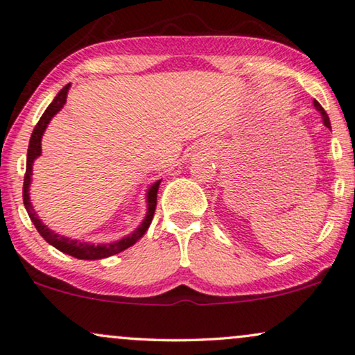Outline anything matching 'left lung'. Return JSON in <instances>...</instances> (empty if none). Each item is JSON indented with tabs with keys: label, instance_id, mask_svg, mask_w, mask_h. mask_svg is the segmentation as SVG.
I'll use <instances>...</instances> for the list:
<instances>
[{
	"label": "left lung",
	"instance_id": "left-lung-1",
	"mask_svg": "<svg viewBox=\"0 0 355 355\" xmlns=\"http://www.w3.org/2000/svg\"><path fill=\"white\" fill-rule=\"evenodd\" d=\"M314 107L315 109L320 112V115H322V118H323V125H325L327 128H331V125H330V118H328V115H327V112L323 110V107L318 104V102L314 99Z\"/></svg>",
	"mask_w": 355,
	"mask_h": 355
}]
</instances>
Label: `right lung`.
I'll return each instance as SVG.
<instances>
[{"label":"right lung","mask_w":355,"mask_h":355,"mask_svg":"<svg viewBox=\"0 0 355 355\" xmlns=\"http://www.w3.org/2000/svg\"><path fill=\"white\" fill-rule=\"evenodd\" d=\"M70 85H65L62 89L58 92V96L54 97V101L48 105V109L44 110V114L41 115L40 121L35 126V130L32 132V137H30V144H28V152H27V169H25V178H24V205L25 209L32 219V223L35 224V227L40 232L41 237H43L49 245H53L54 248H58L59 251H62L65 254L73 256V258L78 259H102V258H109V256H114L121 253L123 250L130 248L139 240L144 234L147 232L148 225H150L152 219H153V213H155V207H157V192L158 187H160L162 181H157L150 189L147 190V214L144 218L142 224L137 227L135 232L126 235L121 240L112 241V243H102V245H94V243H88V241H80V240H71L69 237H64V235L55 234L54 230H51L48 225H44L41 223V219L38 218V214L35 213V209L32 207V202H30V184H32V168H33V162L41 155V137H43V132L46 128H48L51 118H53L58 112L62 109L65 101H67V92H69Z\"/></svg>","instance_id":"add662e5"}]
</instances>
